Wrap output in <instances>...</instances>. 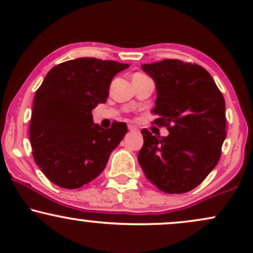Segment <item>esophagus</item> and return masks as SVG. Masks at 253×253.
<instances>
[{"label":"esophagus","instance_id":"1","mask_svg":"<svg viewBox=\"0 0 253 253\" xmlns=\"http://www.w3.org/2000/svg\"><path fill=\"white\" fill-rule=\"evenodd\" d=\"M128 129L130 132H135V130H138V128H136L134 125H128Z\"/></svg>","mask_w":253,"mask_h":253}]
</instances>
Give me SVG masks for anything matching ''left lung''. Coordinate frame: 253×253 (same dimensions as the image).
<instances>
[{
  "mask_svg": "<svg viewBox=\"0 0 253 253\" xmlns=\"http://www.w3.org/2000/svg\"><path fill=\"white\" fill-rule=\"evenodd\" d=\"M155 81V123L168 127L161 139L146 128L138 162L145 176L169 194L187 193L216 167L226 138L225 100L206 69L177 59L143 64Z\"/></svg>",
  "mask_w": 253,
  "mask_h": 253,
  "instance_id": "left-lung-1",
  "label": "left lung"
}]
</instances>
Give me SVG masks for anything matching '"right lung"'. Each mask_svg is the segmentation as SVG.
<instances>
[{
  "mask_svg": "<svg viewBox=\"0 0 253 253\" xmlns=\"http://www.w3.org/2000/svg\"><path fill=\"white\" fill-rule=\"evenodd\" d=\"M128 66L77 58L47 72L34 96L30 138L34 161L52 183L77 189L106 168L127 126L114 123L104 129L94 124L91 112L107 101L113 77Z\"/></svg>",
  "mask_w": 253,
  "mask_h": 253,
  "instance_id": "obj_1",
  "label": "right lung"
}]
</instances>
